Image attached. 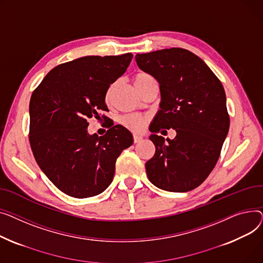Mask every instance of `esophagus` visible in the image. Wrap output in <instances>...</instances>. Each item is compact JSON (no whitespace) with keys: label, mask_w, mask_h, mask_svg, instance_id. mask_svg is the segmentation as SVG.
<instances>
[{"label":"esophagus","mask_w":263,"mask_h":263,"mask_svg":"<svg viewBox=\"0 0 263 263\" xmlns=\"http://www.w3.org/2000/svg\"><path fill=\"white\" fill-rule=\"evenodd\" d=\"M142 137L141 136H139V135H134V142L135 143H139V142H141L142 141Z\"/></svg>","instance_id":"esophagus-1"}]
</instances>
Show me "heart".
Returning a JSON list of instances; mask_svg holds the SVG:
<instances>
[{
    "label": "heart",
    "mask_w": 263,
    "mask_h": 263,
    "mask_svg": "<svg viewBox=\"0 0 263 263\" xmlns=\"http://www.w3.org/2000/svg\"><path fill=\"white\" fill-rule=\"evenodd\" d=\"M151 82H155V79L152 75H149L148 73H144V72H140L135 75L134 77V85L136 87L137 90L140 89L141 87H143L144 85L151 83ZM116 87L117 84L112 83L109 87L107 88L106 93H105V102L107 104H109L112 100V97L115 95L116 91ZM121 123L125 127L129 128L133 132H141L144 129L146 123H147V119L144 116L141 115H137V114H132V115H127L124 116L121 119Z\"/></svg>",
    "instance_id": "b5f03b06"
}]
</instances>
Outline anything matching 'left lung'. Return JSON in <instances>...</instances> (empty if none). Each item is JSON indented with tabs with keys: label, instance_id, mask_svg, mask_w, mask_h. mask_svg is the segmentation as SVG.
<instances>
[{
	"label": "left lung",
	"instance_id": "left-lung-1",
	"mask_svg": "<svg viewBox=\"0 0 263 263\" xmlns=\"http://www.w3.org/2000/svg\"><path fill=\"white\" fill-rule=\"evenodd\" d=\"M142 71L160 87V110L149 126L156 152L145 163L149 181L170 192L195 189L211 173L229 129L222 83L195 54L180 48L137 54ZM173 128L166 141L157 133ZM164 132V130H163Z\"/></svg>",
	"mask_w": 263,
	"mask_h": 263
}]
</instances>
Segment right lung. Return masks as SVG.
I'll return each instance as SVG.
<instances>
[{"mask_svg": "<svg viewBox=\"0 0 263 263\" xmlns=\"http://www.w3.org/2000/svg\"><path fill=\"white\" fill-rule=\"evenodd\" d=\"M132 59V53L77 58L51 70L33 92L30 147L42 172L67 195L86 198L106 190L117 158L133 144L130 132L122 125L102 137L87 130L88 119L108 111L106 90L125 73Z\"/></svg>", "mask_w": 263, "mask_h": 263, "instance_id": "right-lung-1", "label": "right lung"}]
</instances>
